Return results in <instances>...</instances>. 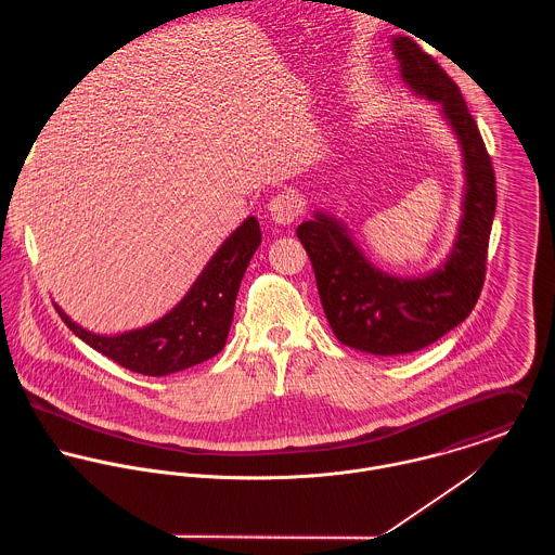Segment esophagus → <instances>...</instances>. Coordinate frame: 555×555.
Returning <instances> with one entry per match:
<instances>
[{
  "mask_svg": "<svg viewBox=\"0 0 555 555\" xmlns=\"http://www.w3.org/2000/svg\"><path fill=\"white\" fill-rule=\"evenodd\" d=\"M301 214V201L295 192H280L269 203V216L275 224L288 227L293 224Z\"/></svg>",
  "mask_w": 555,
  "mask_h": 555,
  "instance_id": "obj_1",
  "label": "esophagus"
}]
</instances>
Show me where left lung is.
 Returning a JSON list of instances; mask_svg holds the SVG:
<instances>
[{"label":"left lung","mask_w":555,"mask_h":555,"mask_svg":"<svg viewBox=\"0 0 555 555\" xmlns=\"http://www.w3.org/2000/svg\"><path fill=\"white\" fill-rule=\"evenodd\" d=\"M391 49L399 79L438 106L462 152V218L451 251L436 269L403 278L376 267L344 220L324 209L297 229L335 337L378 357L416 352L470 317L485 280L495 214L493 166L457 85L412 38L393 36Z\"/></svg>","instance_id":"8db88e82"}]
</instances>
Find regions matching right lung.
Listing matches in <instances>:
<instances>
[{
  "mask_svg": "<svg viewBox=\"0 0 555 555\" xmlns=\"http://www.w3.org/2000/svg\"><path fill=\"white\" fill-rule=\"evenodd\" d=\"M260 238L258 220L249 216L209 258L183 299L147 326L102 335L82 328L60 306H55V310L85 344L130 372L168 376L188 370L216 357L224 348L235 314L238 286Z\"/></svg>",
  "mask_w": 555,
  "mask_h": 555,
  "instance_id": "right-lung-1",
  "label": "right lung"
}]
</instances>
